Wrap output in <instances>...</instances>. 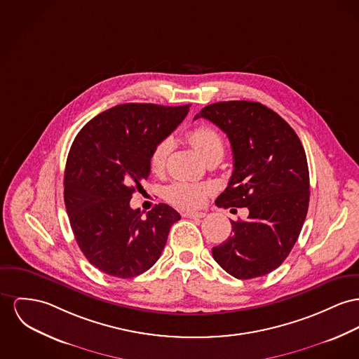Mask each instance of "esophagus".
<instances>
[{"label": "esophagus", "mask_w": 359, "mask_h": 359, "mask_svg": "<svg viewBox=\"0 0 359 359\" xmlns=\"http://www.w3.org/2000/svg\"><path fill=\"white\" fill-rule=\"evenodd\" d=\"M205 215H207L205 212H197V211H187V212L182 214L184 217H191V219H200V217H204Z\"/></svg>", "instance_id": "34e87169"}]
</instances>
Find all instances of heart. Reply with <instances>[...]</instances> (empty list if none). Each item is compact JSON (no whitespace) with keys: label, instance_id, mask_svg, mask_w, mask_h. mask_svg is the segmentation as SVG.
<instances>
[{"label":"heart","instance_id":"heart-1","mask_svg":"<svg viewBox=\"0 0 359 359\" xmlns=\"http://www.w3.org/2000/svg\"><path fill=\"white\" fill-rule=\"evenodd\" d=\"M188 140L193 148L208 163L210 161H220L224 155V142L215 129L201 125L188 132ZM170 144L161 142L156 144L149 155V168L154 172H161L165 168ZM211 193V187L207 184H194L178 181L171 184L165 191V198L171 205L182 210H194L204 204L207 196Z\"/></svg>","mask_w":359,"mask_h":359}]
</instances>
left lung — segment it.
Listing matches in <instances>:
<instances>
[{
  "mask_svg": "<svg viewBox=\"0 0 359 359\" xmlns=\"http://www.w3.org/2000/svg\"><path fill=\"white\" fill-rule=\"evenodd\" d=\"M197 118L219 126L233 148V175L216 205L249 210L246 220H231V236L212 256L237 279L266 275L286 260L308 214L305 149L286 121L259 102H217Z\"/></svg>",
  "mask_w": 359,
  "mask_h": 359,
  "instance_id": "8db88e82",
  "label": "left lung"
}]
</instances>
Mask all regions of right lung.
Returning a JSON list of instances; mask_svg holds the SVG:
<instances>
[{"label": "right lung", "instance_id": "add662e5", "mask_svg": "<svg viewBox=\"0 0 359 359\" xmlns=\"http://www.w3.org/2000/svg\"><path fill=\"white\" fill-rule=\"evenodd\" d=\"M189 106L118 104L77 133L67 159L64 200L77 245L99 271L128 279L161 257L181 215L161 203L144 219L139 208H130V198L149 175L154 147L184 121Z\"/></svg>", "mask_w": 359, "mask_h": 359}]
</instances>
